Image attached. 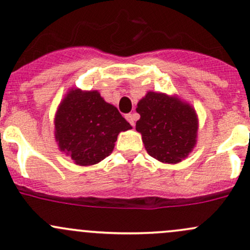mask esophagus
I'll return each mask as SVG.
<instances>
[{
  "label": "esophagus",
  "mask_w": 250,
  "mask_h": 250,
  "mask_svg": "<svg viewBox=\"0 0 250 250\" xmlns=\"http://www.w3.org/2000/svg\"><path fill=\"white\" fill-rule=\"evenodd\" d=\"M125 119H127L128 122L130 123L131 125H135V121H136V115L135 114H127L125 115Z\"/></svg>",
  "instance_id": "obj_1"
}]
</instances>
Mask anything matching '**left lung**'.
<instances>
[{
	"label": "left lung",
	"instance_id": "1",
	"mask_svg": "<svg viewBox=\"0 0 250 250\" xmlns=\"http://www.w3.org/2000/svg\"><path fill=\"white\" fill-rule=\"evenodd\" d=\"M136 111L140 114L136 130L150 156L164 164H178L193 150L198 116L190 103L175 95L148 91Z\"/></svg>",
	"mask_w": 250,
	"mask_h": 250
}]
</instances>
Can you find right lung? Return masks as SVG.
Returning a JSON list of instances; mask_svg holds the SVG:
<instances>
[{
	"instance_id": "obj_1",
	"label": "right lung",
	"mask_w": 250,
	"mask_h": 250,
	"mask_svg": "<svg viewBox=\"0 0 250 250\" xmlns=\"http://www.w3.org/2000/svg\"><path fill=\"white\" fill-rule=\"evenodd\" d=\"M131 125L97 90H68L54 116V138L60 152L76 165L90 166L110 155L121 131Z\"/></svg>"
}]
</instances>
